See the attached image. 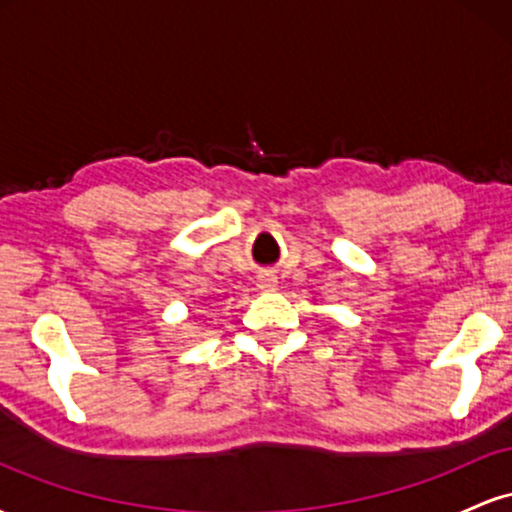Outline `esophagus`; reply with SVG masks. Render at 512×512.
<instances>
[{
    "instance_id": "obj_1",
    "label": "esophagus",
    "mask_w": 512,
    "mask_h": 512,
    "mask_svg": "<svg viewBox=\"0 0 512 512\" xmlns=\"http://www.w3.org/2000/svg\"><path fill=\"white\" fill-rule=\"evenodd\" d=\"M274 286H276V279L272 274H264L260 279V289L262 291H274Z\"/></svg>"
}]
</instances>
